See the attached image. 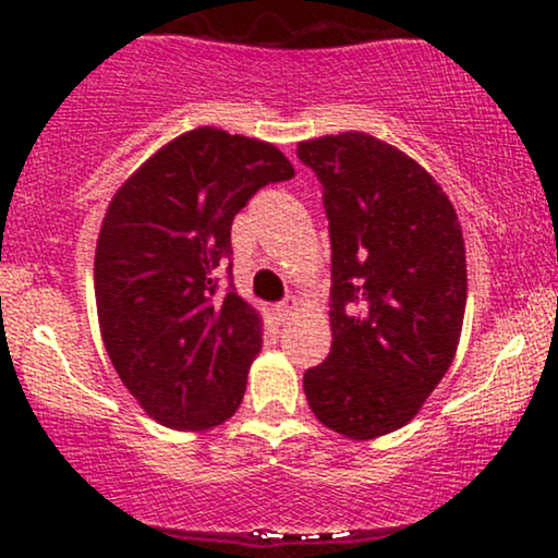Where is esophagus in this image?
<instances>
[{"instance_id": "esophagus-1", "label": "esophagus", "mask_w": 558, "mask_h": 558, "mask_svg": "<svg viewBox=\"0 0 558 558\" xmlns=\"http://www.w3.org/2000/svg\"><path fill=\"white\" fill-rule=\"evenodd\" d=\"M293 310H296V299H286V301H280L278 304V317L280 319H286V317H291L293 315Z\"/></svg>"}]
</instances>
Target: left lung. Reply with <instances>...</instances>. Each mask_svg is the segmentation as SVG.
Segmentation results:
<instances>
[{"instance_id":"1","label":"left lung","mask_w":558,"mask_h":558,"mask_svg":"<svg viewBox=\"0 0 558 558\" xmlns=\"http://www.w3.org/2000/svg\"><path fill=\"white\" fill-rule=\"evenodd\" d=\"M330 230V330L304 373L315 417L351 440L407 425L457 354L466 259L457 213L430 172L369 133L301 141Z\"/></svg>"}]
</instances>
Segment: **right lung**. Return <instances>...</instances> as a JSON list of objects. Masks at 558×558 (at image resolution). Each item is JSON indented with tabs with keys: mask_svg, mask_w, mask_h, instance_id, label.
Listing matches in <instances>:
<instances>
[{
	"mask_svg": "<svg viewBox=\"0 0 558 558\" xmlns=\"http://www.w3.org/2000/svg\"><path fill=\"white\" fill-rule=\"evenodd\" d=\"M288 178L272 144L196 128L107 207L94 259L101 338L123 386L165 427L207 430L241 407L262 319L220 272L233 280V217Z\"/></svg>",
	"mask_w": 558,
	"mask_h": 558,
	"instance_id": "1",
	"label": "right lung"
}]
</instances>
